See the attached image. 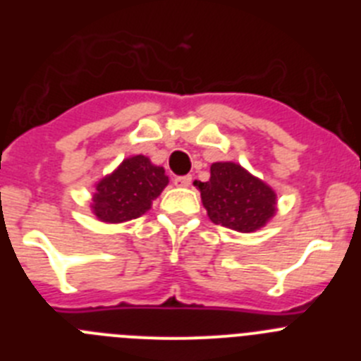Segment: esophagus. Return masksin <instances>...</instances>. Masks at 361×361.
<instances>
[{"label": "esophagus", "mask_w": 361, "mask_h": 361, "mask_svg": "<svg viewBox=\"0 0 361 361\" xmlns=\"http://www.w3.org/2000/svg\"><path fill=\"white\" fill-rule=\"evenodd\" d=\"M175 186H183V188H186V186H190L191 184V175H178V177H175Z\"/></svg>", "instance_id": "34e87169"}]
</instances>
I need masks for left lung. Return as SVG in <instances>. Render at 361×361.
Listing matches in <instances>:
<instances>
[{"instance_id":"8db88e82","label":"left lung","mask_w":361,"mask_h":361,"mask_svg":"<svg viewBox=\"0 0 361 361\" xmlns=\"http://www.w3.org/2000/svg\"><path fill=\"white\" fill-rule=\"evenodd\" d=\"M195 186L209 219L235 231L262 228L275 213V191L235 162L212 164L208 183L197 180Z\"/></svg>"}]
</instances>
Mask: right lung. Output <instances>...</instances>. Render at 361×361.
Listing matches in <instances>:
<instances>
[{
    "label": "right lung",
    "mask_w": 361,
    "mask_h": 361,
    "mask_svg": "<svg viewBox=\"0 0 361 361\" xmlns=\"http://www.w3.org/2000/svg\"><path fill=\"white\" fill-rule=\"evenodd\" d=\"M168 184L164 168L135 155L104 177L95 188L92 209L103 222H124L146 213Z\"/></svg>",
    "instance_id": "right-lung-1"
}]
</instances>
